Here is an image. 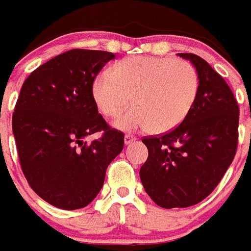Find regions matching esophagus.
<instances>
[{"instance_id":"34e87169","label":"esophagus","mask_w":251,"mask_h":251,"mask_svg":"<svg viewBox=\"0 0 251 251\" xmlns=\"http://www.w3.org/2000/svg\"><path fill=\"white\" fill-rule=\"evenodd\" d=\"M135 140H136L135 136L130 135V134H126V135H125V144H126V146H127V144L134 143V142H135Z\"/></svg>"}]
</instances>
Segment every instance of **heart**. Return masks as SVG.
<instances>
[{
    "instance_id": "heart-1",
    "label": "heart",
    "mask_w": 251,
    "mask_h": 251,
    "mask_svg": "<svg viewBox=\"0 0 251 251\" xmlns=\"http://www.w3.org/2000/svg\"><path fill=\"white\" fill-rule=\"evenodd\" d=\"M199 89V73L193 64L158 56L122 59L112 72L98 73L91 83L94 101L108 117L125 111L132 97L135 107L115 122L124 131L152 126L156 132L175 129L192 109Z\"/></svg>"
}]
</instances>
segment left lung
<instances>
[{"label": "left lung", "mask_w": 251, "mask_h": 251, "mask_svg": "<svg viewBox=\"0 0 251 251\" xmlns=\"http://www.w3.org/2000/svg\"><path fill=\"white\" fill-rule=\"evenodd\" d=\"M178 55L196 67V101L172 131L142 140L148 158L140 168V180L164 209L188 207L206 199L232 164L238 142L240 109L231 87L199 55Z\"/></svg>", "instance_id": "obj_1"}]
</instances>
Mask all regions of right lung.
<instances>
[{"mask_svg": "<svg viewBox=\"0 0 251 251\" xmlns=\"http://www.w3.org/2000/svg\"><path fill=\"white\" fill-rule=\"evenodd\" d=\"M115 54L75 49L50 59L24 81L13 113L23 174L46 202L64 210L87 206L121 153L124 132L112 129L91 94L94 77ZM102 132L87 144L86 136Z\"/></svg>", "mask_w": 251, "mask_h": 251, "instance_id": "add662e5", "label": "right lung"}]
</instances>
